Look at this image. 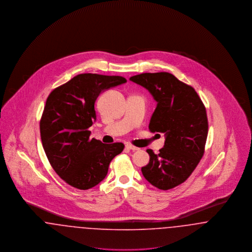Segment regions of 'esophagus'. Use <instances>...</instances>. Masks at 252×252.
<instances>
[{"label":"esophagus","mask_w":252,"mask_h":252,"mask_svg":"<svg viewBox=\"0 0 252 252\" xmlns=\"http://www.w3.org/2000/svg\"><path fill=\"white\" fill-rule=\"evenodd\" d=\"M126 147L127 149H130L132 151H137V150H139L138 147H136V146H134V145H132V144H126Z\"/></svg>","instance_id":"1"}]
</instances>
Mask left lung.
I'll return each instance as SVG.
<instances>
[{
	"label": "left lung",
	"mask_w": 252,
	"mask_h": 252,
	"mask_svg": "<svg viewBox=\"0 0 252 252\" xmlns=\"http://www.w3.org/2000/svg\"><path fill=\"white\" fill-rule=\"evenodd\" d=\"M129 80L145 88L156 100L151 132L164 133V146L142 167L145 180L160 190L183 183L203 157L208 136L206 108L194 89L169 72H145Z\"/></svg>",
	"instance_id": "8db88e82"
}]
</instances>
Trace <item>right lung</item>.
<instances>
[{"label": "right lung", "mask_w": 252, "mask_h": 252, "mask_svg": "<svg viewBox=\"0 0 252 252\" xmlns=\"http://www.w3.org/2000/svg\"><path fill=\"white\" fill-rule=\"evenodd\" d=\"M126 82L123 76L81 73L49 94L39 124L42 146L56 173L76 189L100 183L112 158L124 150L122 143L91 139L89 127L96 120L99 94Z\"/></svg>", "instance_id": "1"}]
</instances>
